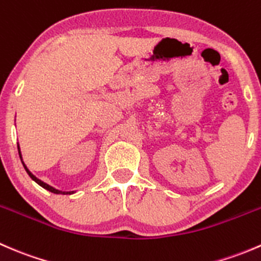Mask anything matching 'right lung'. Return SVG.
Returning a JSON list of instances; mask_svg holds the SVG:
<instances>
[{
  "mask_svg": "<svg viewBox=\"0 0 261 261\" xmlns=\"http://www.w3.org/2000/svg\"><path fill=\"white\" fill-rule=\"evenodd\" d=\"M18 154H20V150H18ZM20 158H21V154H20ZM22 165H23V168H25V170H26V172H28V174L30 175V178H31V179H33V180H35L36 183L39 184V186H41V187H43V188H45L46 191L51 192V193H55V194H72V193H74V192H62V191H58V189L53 188L51 186H49V184L44 183L43 180H40V179H39V178H36L35 175H34L33 173H31L30 170H29L28 168H26V165L23 164V162H22Z\"/></svg>",
  "mask_w": 261,
  "mask_h": 261,
  "instance_id": "1",
  "label": "right lung"
}]
</instances>
